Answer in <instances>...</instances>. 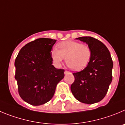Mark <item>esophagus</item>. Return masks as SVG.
Masks as SVG:
<instances>
[{"label": "esophagus", "instance_id": "34e87169", "mask_svg": "<svg viewBox=\"0 0 125 125\" xmlns=\"http://www.w3.org/2000/svg\"><path fill=\"white\" fill-rule=\"evenodd\" d=\"M64 73H65V74H68V73H70V72H68V71H65Z\"/></svg>", "mask_w": 125, "mask_h": 125}]
</instances>
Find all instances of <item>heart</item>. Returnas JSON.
<instances>
[{"instance_id": "obj_1", "label": "heart", "mask_w": 125, "mask_h": 125, "mask_svg": "<svg viewBox=\"0 0 125 125\" xmlns=\"http://www.w3.org/2000/svg\"><path fill=\"white\" fill-rule=\"evenodd\" d=\"M59 50L54 48L51 51V57L54 63L60 66L65 59L66 63L74 71L83 69L89 63L91 58V49L86 44L74 41H66L59 44Z\"/></svg>"}]
</instances>
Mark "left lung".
I'll return each instance as SVG.
<instances>
[{
  "label": "left lung",
  "instance_id": "obj_1",
  "mask_svg": "<svg viewBox=\"0 0 125 125\" xmlns=\"http://www.w3.org/2000/svg\"><path fill=\"white\" fill-rule=\"evenodd\" d=\"M76 39L86 43L92 55L84 69L73 73L74 81L71 85V91L80 102L97 103L105 96L112 81V59L107 47L100 41L89 36Z\"/></svg>",
  "mask_w": 125,
  "mask_h": 125
}]
</instances>
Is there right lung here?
Masks as SVG:
<instances>
[{
	"label": "right lung",
	"mask_w": 125,
	"mask_h": 125,
	"mask_svg": "<svg viewBox=\"0 0 125 125\" xmlns=\"http://www.w3.org/2000/svg\"><path fill=\"white\" fill-rule=\"evenodd\" d=\"M57 41L39 38L26 44L15 59V80L21 98L40 105L53 97L56 86L64 78L63 69L52 65L51 51Z\"/></svg>",
	"instance_id": "add662e5"
}]
</instances>
